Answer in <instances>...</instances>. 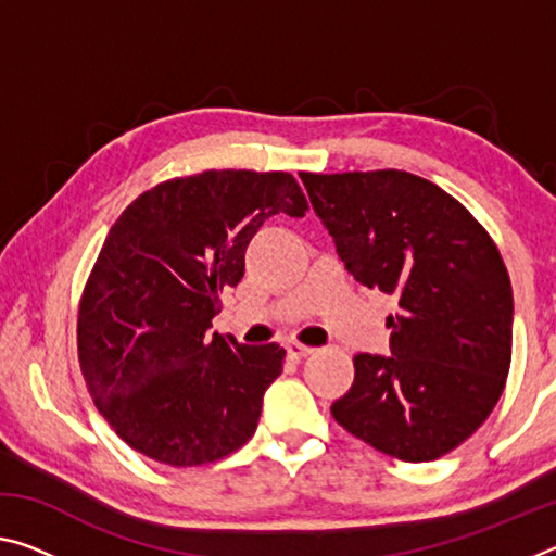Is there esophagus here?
Here are the masks:
<instances>
[{
	"instance_id": "obj_1",
	"label": "esophagus",
	"mask_w": 556,
	"mask_h": 556,
	"mask_svg": "<svg viewBox=\"0 0 556 556\" xmlns=\"http://www.w3.org/2000/svg\"><path fill=\"white\" fill-rule=\"evenodd\" d=\"M312 353H314L312 345H304V343H296V341L287 343V355L291 357V361H301V357H306Z\"/></svg>"
}]
</instances>
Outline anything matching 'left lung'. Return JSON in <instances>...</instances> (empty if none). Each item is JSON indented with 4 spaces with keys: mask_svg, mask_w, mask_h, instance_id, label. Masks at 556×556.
<instances>
[{
    "mask_svg": "<svg viewBox=\"0 0 556 556\" xmlns=\"http://www.w3.org/2000/svg\"><path fill=\"white\" fill-rule=\"evenodd\" d=\"M355 281L397 299L392 355L353 357L333 419L392 458L454 451L501 400L513 357V287L491 235L444 188L397 168L301 172Z\"/></svg>",
    "mask_w": 556,
    "mask_h": 556,
    "instance_id": "1",
    "label": "left lung"
}]
</instances>
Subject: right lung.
I'll list each match as a JSON object with an SVG mask.
<instances>
[{"label":"right lung","mask_w":556,"mask_h":556,"mask_svg":"<svg viewBox=\"0 0 556 556\" xmlns=\"http://www.w3.org/2000/svg\"><path fill=\"white\" fill-rule=\"evenodd\" d=\"M287 172L223 168L137 195L112 225L78 306V361L117 437L174 468L213 464L255 434L285 348L208 333L223 287L269 215L301 218Z\"/></svg>","instance_id":"right-lung-1"}]
</instances>
